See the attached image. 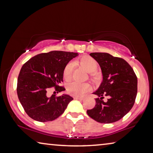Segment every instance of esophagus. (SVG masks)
Returning <instances> with one entry per match:
<instances>
[{"instance_id":"esophagus-1","label":"esophagus","mask_w":153,"mask_h":153,"mask_svg":"<svg viewBox=\"0 0 153 153\" xmlns=\"http://www.w3.org/2000/svg\"><path fill=\"white\" fill-rule=\"evenodd\" d=\"M74 99L79 100H83L84 99V97H74Z\"/></svg>"}]
</instances>
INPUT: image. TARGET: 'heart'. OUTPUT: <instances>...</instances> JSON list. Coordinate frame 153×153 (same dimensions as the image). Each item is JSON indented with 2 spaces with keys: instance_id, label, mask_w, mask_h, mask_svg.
Here are the masks:
<instances>
[{
  "instance_id": "b5f03b06",
  "label": "heart",
  "mask_w": 153,
  "mask_h": 153,
  "mask_svg": "<svg viewBox=\"0 0 153 153\" xmlns=\"http://www.w3.org/2000/svg\"><path fill=\"white\" fill-rule=\"evenodd\" d=\"M76 64H78L86 70L92 73L97 68V63L91 56L85 55L82 56L78 60H77ZM74 69V63H69L65 67L63 70V77L66 81L70 80L72 76V72ZM90 90V86L88 83H79L77 82H73L69 83L67 86V90L69 94L73 96H82L84 93L87 92Z\"/></svg>"
}]
</instances>
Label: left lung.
<instances>
[{
  "label": "left lung",
  "mask_w": 153,
  "mask_h": 153,
  "mask_svg": "<svg viewBox=\"0 0 153 153\" xmlns=\"http://www.w3.org/2000/svg\"><path fill=\"white\" fill-rule=\"evenodd\" d=\"M90 55L100 65L102 82L93 92L98 96L96 105L87 110L90 117L97 122L111 123L119 121L134 106L138 90V79L128 63L107 53H92ZM103 95L108 99L104 102Z\"/></svg>",
  "instance_id": "obj_1"
}]
</instances>
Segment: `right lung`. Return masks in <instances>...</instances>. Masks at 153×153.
Returning <instances> with one entry per match:
<instances>
[{"label": "right lung", "mask_w": 153, "mask_h": 153, "mask_svg": "<svg viewBox=\"0 0 153 153\" xmlns=\"http://www.w3.org/2000/svg\"><path fill=\"white\" fill-rule=\"evenodd\" d=\"M78 53L51 51L31 58L21 69L17 79L19 100L28 116L36 121L46 122L56 120L65 110L73 98L63 94L49 97L48 90L55 87L61 92L65 89L59 86L63 80L65 67Z\"/></svg>", "instance_id": "obj_1"}]
</instances>
